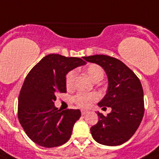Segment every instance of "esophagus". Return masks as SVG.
<instances>
[{
    "mask_svg": "<svg viewBox=\"0 0 159 159\" xmlns=\"http://www.w3.org/2000/svg\"><path fill=\"white\" fill-rule=\"evenodd\" d=\"M87 113V111H82V116H84Z\"/></svg>",
    "mask_w": 159,
    "mask_h": 159,
    "instance_id": "obj_1",
    "label": "esophagus"
}]
</instances>
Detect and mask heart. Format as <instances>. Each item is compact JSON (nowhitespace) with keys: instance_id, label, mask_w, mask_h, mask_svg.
<instances>
[{"instance_id":"obj_1","label":"heart","mask_w":159,"mask_h":159,"mask_svg":"<svg viewBox=\"0 0 159 159\" xmlns=\"http://www.w3.org/2000/svg\"><path fill=\"white\" fill-rule=\"evenodd\" d=\"M87 75L95 82H99L104 77V70L100 65L92 64L88 65L86 68ZM75 78H76V72L71 71L66 76V87L67 89H72L74 86ZM99 99V95L96 92L87 93V92H79L77 93L73 98V101L76 104L82 108H89L92 103L97 102Z\"/></svg>"}]
</instances>
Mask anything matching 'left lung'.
<instances>
[{"instance_id": "8db88e82", "label": "left lung", "mask_w": 159, "mask_h": 159, "mask_svg": "<svg viewBox=\"0 0 159 159\" xmlns=\"http://www.w3.org/2000/svg\"><path fill=\"white\" fill-rule=\"evenodd\" d=\"M83 58L100 65L108 77V89L98 106L102 109L111 107V111L106 116L97 112L99 120L91 128L92 137L103 145H120L134 135L143 119L144 103L140 81L117 58L99 54Z\"/></svg>"}]
</instances>
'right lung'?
I'll list each match as a JSON object with an SVG mask.
<instances>
[{
	"instance_id": "obj_1",
	"label": "right lung",
	"mask_w": 159,
	"mask_h": 159,
	"mask_svg": "<svg viewBox=\"0 0 159 159\" xmlns=\"http://www.w3.org/2000/svg\"><path fill=\"white\" fill-rule=\"evenodd\" d=\"M86 64L80 57L51 53L43 57L26 76L18 100V118L31 140L45 148L67 142L81 117L80 110L61 111L55 107L57 93L67 92L66 75Z\"/></svg>"
}]
</instances>
